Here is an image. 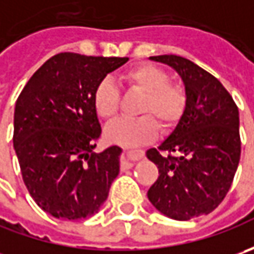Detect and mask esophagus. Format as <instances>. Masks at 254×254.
<instances>
[{"mask_svg": "<svg viewBox=\"0 0 254 254\" xmlns=\"http://www.w3.org/2000/svg\"><path fill=\"white\" fill-rule=\"evenodd\" d=\"M141 157V154H132V152H126V157H124V160H123V167L124 168H130L132 167L137 160Z\"/></svg>", "mask_w": 254, "mask_h": 254, "instance_id": "esophagus-1", "label": "esophagus"}]
</instances>
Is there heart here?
Wrapping results in <instances>:
<instances>
[{
  "mask_svg": "<svg viewBox=\"0 0 254 254\" xmlns=\"http://www.w3.org/2000/svg\"><path fill=\"white\" fill-rule=\"evenodd\" d=\"M122 82L130 90L141 93L138 119H120L106 128V138L123 147H137L152 141L158 124L164 130L174 127L185 109V92L180 84L168 82V74L161 67L141 64L122 74ZM120 93L112 80L104 79L93 93V106L103 120H112L119 112Z\"/></svg>",
  "mask_w": 254,
  "mask_h": 254,
  "instance_id": "1",
  "label": "heart"
}]
</instances>
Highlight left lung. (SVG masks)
Listing matches in <instances>:
<instances>
[{
	"label": "left lung",
	"instance_id": "8db88e82",
	"mask_svg": "<svg viewBox=\"0 0 254 254\" xmlns=\"http://www.w3.org/2000/svg\"><path fill=\"white\" fill-rule=\"evenodd\" d=\"M168 64L185 87V109L170 135L145 152L158 167L147 192L152 206L175 220L208 215L226 196L240 160L239 110L216 77L177 55L150 58ZM161 151L174 156H161Z\"/></svg>",
	"mask_w": 254,
	"mask_h": 254
}]
</instances>
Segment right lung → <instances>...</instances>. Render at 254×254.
I'll return each instance as SVG.
<instances>
[{
  "mask_svg": "<svg viewBox=\"0 0 254 254\" xmlns=\"http://www.w3.org/2000/svg\"><path fill=\"white\" fill-rule=\"evenodd\" d=\"M127 61L55 55L15 103L14 148L22 180L38 206L54 218L77 220L97 213L120 172V147L94 152L102 126L93 93Z\"/></svg>",
  "mask_w": 254,
  "mask_h": 254,
  "instance_id": "obj_1",
  "label": "right lung"
}]
</instances>
